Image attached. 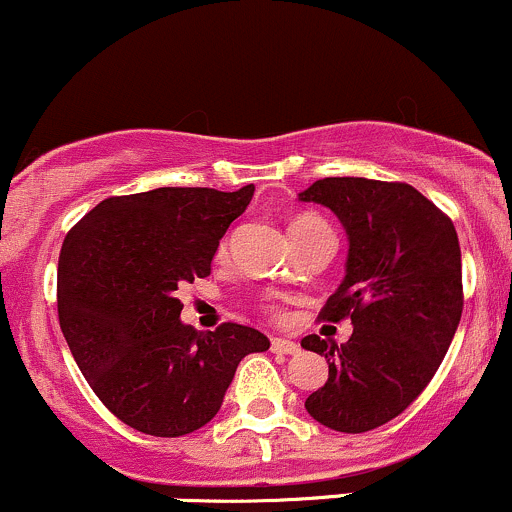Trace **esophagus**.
Returning a JSON list of instances; mask_svg holds the SVG:
<instances>
[{"instance_id":"1","label":"esophagus","mask_w":512,"mask_h":512,"mask_svg":"<svg viewBox=\"0 0 512 512\" xmlns=\"http://www.w3.org/2000/svg\"><path fill=\"white\" fill-rule=\"evenodd\" d=\"M271 351L273 354H288V356H295L300 351V344L290 342V339H278L273 337L271 339Z\"/></svg>"}]
</instances>
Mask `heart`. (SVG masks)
Returning a JSON list of instances; mask_svg holds the SVG:
<instances>
[{"label":"heart","mask_w":512,"mask_h":512,"mask_svg":"<svg viewBox=\"0 0 512 512\" xmlns=\"http://www.w3.org/2000/svg\"><path fill=\"white\" fill-rule=\"evenodd\" d=\"M324 227H327V224H324L317 214H300V217H295L293 224H290V236L315 232V229H324ZM271 310H273V305H271Z\"/></svg>","instance_id":"heart-1"}]
</instances>
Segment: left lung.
<instances>
[{"mask_svg":"<svg viewBox=\"0 0 512 512\" xmlns=\"http://www.w3.org/2000/svg\"><path fill=\"white\" fill-rule=\"evenodd\" d=\"M300 200L329 207L349 236L346 276L317 322L354 324L342 346L302 339L329 364L305 408L329 430H376L427 388L452 344L464 310L459 236L408 183L324 178Z\"/></svg>","mask_w":512,"mask_h":512,"instance_id":"8db88e82","label":"left lung"}]
</instances>
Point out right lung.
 Wrapping results in <instances>:
<instances>
[{
  "label": "right lung",
  "mask_w": 512,
  "mask_h": 512,
  "mask_svg": "<svg viewBox=\"0 0 512 512\" xmlns=\"http://www.w3.org/2000/svg\"><path fill=\"white\" fill-rule=\"evenodd\" d=\"M236 192L158 188L102 200L70 229L58 258V320L104 408L153 437L200 430L222 408L236 366L271 342L222 322H180L178 285L210 276L219 239L246 210Z\"/></svg>",
  "instance_id": "obj_1"
}]
</instances>
